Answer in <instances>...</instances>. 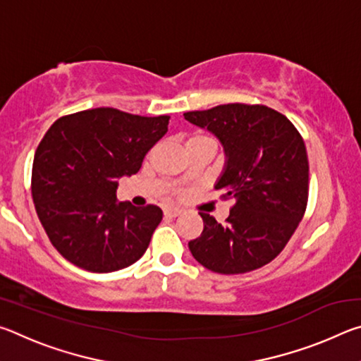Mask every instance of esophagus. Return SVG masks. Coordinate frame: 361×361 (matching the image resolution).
I'll use <instances>...</instances> for the list:
<instances>
[{"label": "esophagus", "instance_id": "1", "mask_svg": "<svg viewBox=\"0 0 361 361\" xmlns=\"http://www.w3.org/2000/svg\"><path fill=\"white\" fill-rule=\"evenodd\" d=\"M181 215V210L176 209V207H167L166 210H164V216L166 218H176Z\"/></svg>", "mask_w": 361, "mask_h": 361}]
</instances>
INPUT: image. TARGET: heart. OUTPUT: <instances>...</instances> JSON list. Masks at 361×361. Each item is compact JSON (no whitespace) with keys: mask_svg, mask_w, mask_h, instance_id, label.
Listing matches in <instances>:
<instances>
[{"mask_svg":"<svg viewBox=\"0 0 361 361\" xmlns=\"http://www.w3.org/2000/svg\"><path fill=\"white\" fill-rule=\"evenodd\" d=\"M199 138H210V137H207V135H192L191 138L188 140V142H192V140H199Z\"/></svg>","mask_w":361,"mask_h":361,"instance_id":"1","label":"heart"}]
</instances>
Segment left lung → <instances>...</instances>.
<instances>
[{
    "label": "left lung",
    "mask_w": 361,
    "mask_h": 361,
    "mask_svg": "<svg viewBox=\"0 0 361 361\" xmlns=\"http://www.w3.org/2000/svg\"><path fill=\"white\" fill-rule=\"evenodd\" d=\"M185 119L215 133L226 166L215 189L234 205L221 226L200 212L204 231L188 243L218 274H245L271 262L295 234L307 207L309 161L291 121L264 105L228 103Z\"/></svg>",
    "instance_id": "left-lung-1"
}]
</instances>
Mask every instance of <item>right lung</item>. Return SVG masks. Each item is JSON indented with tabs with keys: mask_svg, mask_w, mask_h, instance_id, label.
I'll return each mask as SVG.
<instances>
[{
	"mask_svg": "<svg viewBox=\"0 0 361 361\" xmlns=\"http://www.w3.org/2000/svg\"><path fill=\"white\" fill-rule=\"evenodd\" d=\"M169 119L94 108L49 127L35 152L32 195L49 240L65 259L105 274L142 258L162 210L118 202L116 189L121 176L138 172L167 133Z\"/></svg>",
	"mask_w": 361,
	"mask_h": 361,
	"instance_id": "right-lung-1",
	"label": "right lung"
}]
</instances>
